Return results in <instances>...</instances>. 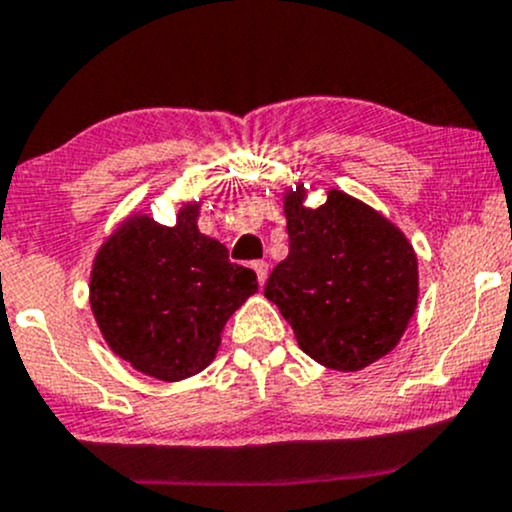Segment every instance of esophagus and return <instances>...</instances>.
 <instances>
[{"label":"esophagus","instance_id":"1","mask_svg":"<svg viewBox=\"0 0 512 512\" xmlns=\"http://www.w3.org/2000/svg\"><path fill=\"white\" fill-rule=\"evenodd\" d=\"M251 268H254V271H256L258 285L263 287V283H266V278H268V263L266 261H254V263H251Z\"/></svg>","mask_w":512,"mask_h":512}]
</instances>
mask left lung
Instances as JSON below:
<instances>
[{"label":"left lung","mask_w":512,"mask_h":512,"mask_svg":"<svg viewBox=\"0 0 512 512\" xmlns=\"http://www.w3.org/2000/svg\"><path fill=\"white\" fill-rule=\"evenodd\" d=\"M290 254L266 292L319 365L358 372L392 353L418 304V258L406 234L353 195L331 188L319 208L285 188Z\"/></svg>","instance_id":"obj_1"}]
</instances>
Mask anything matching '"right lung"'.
Returning <instances> with one entry per match:
<instances>
[{
  "label": "right lung",
  "mask_w": 512,
  "mask_h": 512,
  "mask_svg": "<svg viewBox=\"0 0 512 512\" xmlns=\"http://www.w3.org/2000/svg\"><path fill=\"white\" fill-rule=\"evenodd\" d=\"M200 200L166 227L135 212L91 263L89 304L103 341L142 375L181 382L215 360L227 319L258 290L251 268L198 229Z\"/></svg>",
  "instance_id": "right-lung-1"
}]
</instances>
